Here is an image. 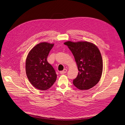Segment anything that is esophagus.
<instances>
[{
    "mask_svg": "<svg viewBox=\"0 0 125 125\" xmlns=\"http://www.w3.org/2000/svg\"><path fill=\"white\" fill-rule=\"evenodd\" d=\"M67 72V70L66 69H64L63 71H62L60 72V73H61V74H63L64 73H66Z\"/></svg>",
    "mask_w": 125,
    "mask_h": 125,
    "instance_id": "obj_1",
    "label": "esophagus"
}]
</instances>
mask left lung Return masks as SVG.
Segmentation results:
<instances>
[{"instance_id": "8db88e82", "label": "left lung", "mask_w": 125, "mask_h": 125, "mask_svg": "<svg viewBox=\"0 0 125 125\" xmlns=\"http://www.w3.org/2000/svg\"><path fill=\"white\" fill-rule=\"evenodd\" d=\"M72 52L76 62L78 73L73 83L81 90L93 87L100 80L103 72V59L96 46L88 42L64 43Z\"/></svg>"}]
</instances>
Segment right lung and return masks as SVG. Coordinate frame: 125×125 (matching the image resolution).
<instances>
[{
  "instance_id": "right-lung-1",
  "label": "right lung",
  "mask_w": 125,
  "mask_h": 125,
  "mask_svg": "<svg viewBox=\"0 0 125 125\" xmlns=\"http://www.w3.org/2000/svg\"><path fill=\"white\" fill-rule=\"evenodd\" d=\"M53 43L41 42L29 52L26 62V71L30 82L36 89L45 91L56 81L57 75L53 67L47 61L49 53Z\"/></svg>"
}]
</instances>
